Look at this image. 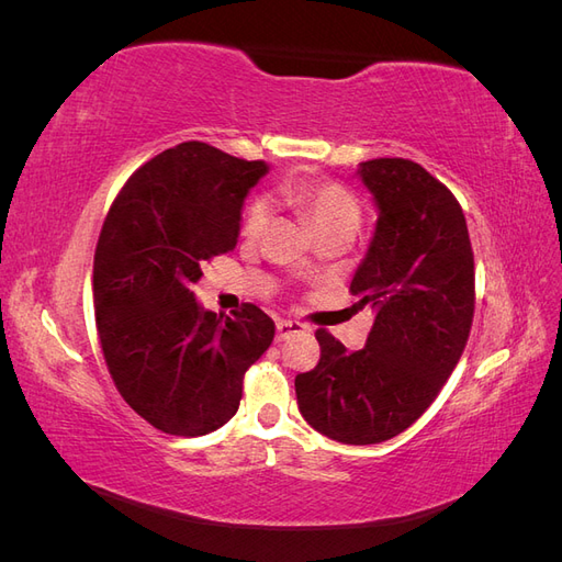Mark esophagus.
I'll return each mask as SVG.
<instances>
[{
  "label": "esophagus",
  "mask_w": 562,
  "mask_h": 562,
  "mask_svg": "<svg viewBox=\"0 0 562 562\" xmlns=\"http://www.w3.org/2000/svg\"><path fill=\"white\" fill-rule=\"evenodd\" d=\"M302 330H304V326L300 321H277V339H279V342H283V339H288L291 335H297Z\"/></svg>",
  "instance_id": "34e87169"
}]
</instances>
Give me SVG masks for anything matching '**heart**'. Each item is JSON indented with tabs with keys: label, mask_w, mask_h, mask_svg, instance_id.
Returning <instances> with one entry per match:
<instances>
[{
	"label": "heart",
	"mask_w": 562,
	"mask_h": 562,
	"mask_svg": "<svg viewBox=\"0 0 562 562\" xmlns=\"http://www.w3.org/2000/svg\"><path fill=\"white\" fill-rule=\"evenodd\" d=\"M279 196L288 209L300 213L310 225L326 234L353 236L361 225V203L351 190L335 180L323 178H295L279 184ZM269 223V209L265 199H252L244 213V234L248 239H258Z\"/></svg>",
	"instance_id": "obj_1"
}]
</instances>
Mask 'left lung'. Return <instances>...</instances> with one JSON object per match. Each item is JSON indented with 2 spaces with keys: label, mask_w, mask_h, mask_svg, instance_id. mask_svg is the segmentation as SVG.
<instances>
[{
  "label": "left lung",
  "mask_w": 562,
  "mask_h": 562,
  "mask_svg": "<svg viewBox=\"0 0 562 562\" xmlns=\"http://www.w3.org/2000/svg\"><path fill=\"white\" fill-rule=\"evenodd\" d=\"M359 176L378 227L349 291L375 312L366 347L316 330L321 359L295 378L302 417L347 446L382 443L434 403L473 321V250L462 206L411 159H372Z\"/></svg>",
  "instance_id": "left-lung-1"
}]
</instances>
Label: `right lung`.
<instances>
[{"mask_svg":"<svg viewBox=\"0 0 562 562\" xmlns=\"http://www.w3.org/2000/svg\"><path fill=\"white\" fill-rule=\"evenodd\" d=\"M269 166L190 140L161 151L116 194L93 258V307L114 386L151 427L203 436L239 411L246 370L274 339L255 304L203 310L201 265L234 250L241 206Z\"/></svg>","mask_w":562,"mask_h":562,"instance_id":"add662e5","label":"right lung"}]
</instances>
